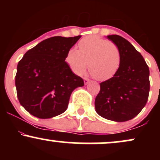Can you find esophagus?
<instances>
[{
    "instance_id": "1",
    "label": "esophagus",
    "mask_w": 160,
    "mask_h": 160,
    "mask_svg": "<svg viewBox=\"0 0 160 160\" xmlns=\"http://www.w3.org/2000/svg\"><path fill=\"white\" fill-rule=\"evenodd\" d=\"M83 80H84V84H85V85H86V84H88V83H89V79H88V78H84Z\"/></svg>"
}]
</instances>
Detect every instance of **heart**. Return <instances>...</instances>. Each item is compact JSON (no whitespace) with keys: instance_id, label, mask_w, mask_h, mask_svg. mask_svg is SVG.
Listing matches in <instances>:
<instances>
[{"instance_id":"1","label":"heart","mask_w":160,"mask_h":160,"mask_svg":"<svg viewBox=\"0 0 160 160\" xmlns=\"http://www.w3.org/2000/svg\"><path fill=\"white\" fill-rule=\"evenodd\" d=\"M78 48V50L70 49L65 58L70 68L76 74H82L88 65L95 79L107 80L113 78L120 68L121 52L113 42L89 35L80 40Z\"/></svg>"}]
</instances>
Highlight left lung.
<instances>
[{
	"instance_id": "obj_1",
	"label": "left lung",
	"mask_w": 160,
	"mask_h": 160,
	"mask_svg": "<svg viewBox=\"0 0 160 160\" xmlns=\"http://www.w3.org/2000/svg\"><path fill=\"white\" fill-rule=\"evenodd\" d=\"M108 38L118 46L122 58L117 74L100 83V92L95 100V111L107 120L125 122L136 117L147 104L149 68L127 40L117 34Z\"/></svg>"
}]
</instances>
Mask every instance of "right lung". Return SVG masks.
<instances>
[{
    "label": "right lung",
    "mask_w": 160,
    "mask_h": 160,
    "mask_svg": "<svg viewBox=\"0 0 160 160\" xmlns=\"http://www.w3.org/2000/svg\"><path fill=\"white\" fill-rule=\"evenodd\" d=\"M81 35L46 39L26 52L17 65L16 87L20 104L34 117L48 119L64 113L70 96L83 80L65 61Z\"/></svg>",
    "instance_id": "add662e5"
}]
</instances>
